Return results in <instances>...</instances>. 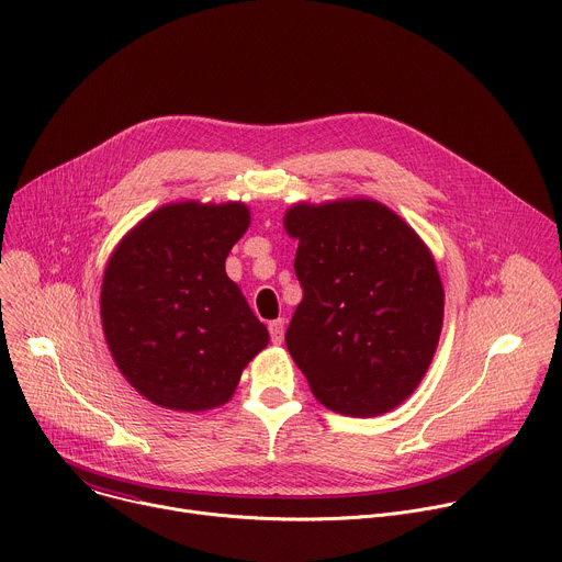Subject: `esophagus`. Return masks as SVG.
<instances>
[{
  "label": "esophagus",
  "mask_w": 562,
  "mask_h": 562,
  "mask_svg": "<svg viewBox=\"0 0 562 562\" xmlns=\"http://www.w3.org/2000/svg\"><path fill=\"white\" fill-rule=\"evenodd\" d=\"M269 334H271L273 345H282V340H284V319L282 317L269 323Z\"/></svg>",
  "instance_id": "esophagus-1"
}]
</instances>
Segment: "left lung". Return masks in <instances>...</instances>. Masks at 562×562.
I'll return each mask as SVG.
<instances>
[{
  "label": "left lung",
  "mask_w": 562,
  "mask_h": 562,
  "mask_svg": "<svg viewBox=\"0 0 562 562\" xmlns=\"http://www.w3.org/2000/svg\"><path fill=\"white\" fill-rule=\"evenodd\" d=\"M302 284L286 349L327 409L382 416L416 391L442 329L445 291L429 247L369 198L297 202L284 215Z\"/></svg>",
  "instance_id": "8db88e82"
}]
</instances>
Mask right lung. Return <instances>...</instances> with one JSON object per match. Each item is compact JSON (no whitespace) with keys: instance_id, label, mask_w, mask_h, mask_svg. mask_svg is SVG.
I'll return each instance as SVG.
<instances>
[{"instance_id":"add662e5","label":"right lung","mask_w":562,"mask_h":562,"mask_svg":"<svg viewBox=\"0 0 562 562\" xmlns=\"http://www.w3.org/2000/svg\"><path fill=\"white\" fill-rule=\"evenodd\" d=\"M249 224L243 202H173L137 222L111 254L102 329L120 373L148 403L215 409L269 345L267 327L224 269Z\"/></svg>"}]
</instances>
